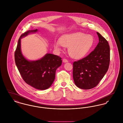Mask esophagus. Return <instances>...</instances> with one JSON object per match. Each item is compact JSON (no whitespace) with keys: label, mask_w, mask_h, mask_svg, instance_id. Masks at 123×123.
I'll return each instance as SVG.
<instances>
[{"label":"esophagus","mask_w":123,"mask_h":123,"mask_svg":"<svg viewBox=\"0 0 123 123\" xmlns=\"http://www.w3.org/2000/svg\"><path fill=\"white\" fill-rule=\"evenodd\" d=\"M63 62H64V63H66V62H68V60L67 59H66V58H64V59H63Z\"/></svg>","instance_id":"34e87169"}]
</instances>
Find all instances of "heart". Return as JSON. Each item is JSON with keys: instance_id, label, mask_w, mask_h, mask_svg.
<instances>
[{"instance_id": "b5f03b06", "label": "heart", "mask_w": 123, "mask_h": 123, "mask_svg": "<svg viewBox=\"0 0 123 123\" xmlns=\"http://www.w3.org/2000/svg\"><path fill=\"white\" fill-rule=\"evenodd\" d=\"M94 41L92 35L77 32L63 35L59 42H55L54 47L58 51L61 50L62 46L68 48V53L72 57L81 59L89 53Z\"/></svg>"}]
</instances>
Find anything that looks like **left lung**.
Segmentation results:
<instances>
[{
	"mask_svg": "<svg viewBox=\"0 0 123 123\" xmlns=\"http://www.w3.org/2000/svg\"><path fill=\"white\" fill-rule=\"evenodd\" d=\"M99 42L95 49L86 57L73 63V75L79 88H94L103 78L109 67L110 48L108 41L98 32Z\"/></svg>",
	"mask_w": 123,
	"mask_h": 123,
	"instance_id": "1",
	"label": "left lung"
}]
</instances>
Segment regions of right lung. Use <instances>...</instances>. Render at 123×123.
<instances>
[{
  "instance_id": "right-lung-1",
  "label": "right lung",
  "mask_w": 123,
  "mask_h": 123,
  "mask_svg": "<svg viewBox=\"0 0 123 123\" xmlns=\"http://www.w3.org/2000/svg\"><path fill=\"white\" fill-rule=\"evenodd\" d=\"M37 29L29 30L23 33L19 39L14 52V59L19 72L28 84L35 89L44 90L49 88L55 78V71L62 64L61 57L52 54H47L40 60L28 61L21 51V39Z\"/></svg>"
}]
</instances>
